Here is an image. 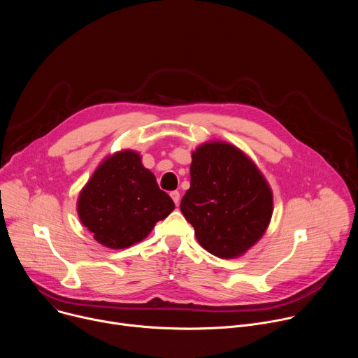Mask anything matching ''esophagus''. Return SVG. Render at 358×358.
Here are the masks:
<instances>
[{
    "label": "esophagus",
    "mask_w": 358,
    "mask_h": 358,
    "mask_svg": "<svg viewBox=\"0 0 358 358\" xmlns=\"http://www.w3.org/2000/svg\"><path fill=\"white\" fill-rule=\"evenodd\" d=\"M170 196H171L173 201L176 202V206H178V202H180V192H178V191H171V192H170Z\"/></svg>",
    "instance_id": "esophagus-1"
}]
</instances>
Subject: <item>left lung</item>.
Listing matches in <instances>:
<instances>
[{"label": "left lung", "instance_id": "8db88e82", "mask_svg": "<svg viewBox=\"0 0 358 358\" xmlns=\"http://www.w3.org/2000/svg\"><path fill=\"white\" fill-rule=\"evenodd\" d=\"M189 189L180 210L196 241L222 259L243 255L265 234L273 213L272 189L255 163L224 141L192 152Z\"/></svg>", "mask_w": 358, "mask_h": 358}]
</instances>
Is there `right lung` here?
<instances>
[{"label": "right lung", "mask_w": 358, "mask_h": 358, "mask_svg": "<svg viewBox=\"0 0 358 358\" xmlns=\"http://www.w3.org/2000/svg\"><path fill=\"white\" fill-rule=\"evenodd\" d=\"M174 202L144 169L137 151L109 156L79 194L78 214L93 238L106 248L123 249L143 241L167 218Z\"/></svg>", "instance_id": "add662e5"}]
</instances>
